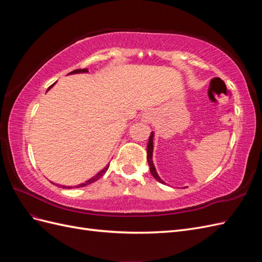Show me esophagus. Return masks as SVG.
I'll return each instance as SVG.
<instances>
[{"mask_svg": "<svg viewBox=\"0 0 262 262\" xmlns=\"http://www.w3.org/2000/svg\"><path fill=\"white\" fill-rule=\"evenodd\" d=\"M153 117H154L153 113L149 112V110H147V112H145L143 115H142V119H143V121H145V122H150V121H152L153 120Z\"/></svg>", "mask_w": 262, "mask_h": 262, "instance_id": "esophagus-1", "label": "esophagus"}]
</instances>
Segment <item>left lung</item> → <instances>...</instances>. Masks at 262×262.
I'll use <instances>...</instances> for the list:
<instances>
[{"mask_svg":"<svg viewBox=\"0 0 262 262\" xmlns=\"http://www.w3.org/2000/svg\"><path fill=\"white\" fill-rule=\"evenodd\" d=\"M153 137H154V134L152 132V133H150L149 139H148V143H147V162H148V165H149V171L157 181L162 182V184H165V182L160 178V176L157 175L155 166L153 164V160H152V156H153Z\"/></svg>","mask_w":262,"mask_h":262,"instance_id":"left-lung-1","label":"left lung"}]
</instances>
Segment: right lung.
Listing matches in <instances>:
<instances>
[{
	"label": "right lung",
	"instance_id": "1",
	"mask_svg": "<svg viewBox=\"0 0 262 262\" xmlns=\"http://www.w3.org/2000/svg\"><path fill=\"white\" fill-rule=\"evenodd\" d=\"M85 72H87V69H77V70H74V71H72V72H71L70 74H75V73H85ZM53 86V84L49 87L48 90H50L51 87ZM108 167L109 166H106V167L102 169L101 171H99L96 176H94V177H92L90 180H87V181H85L84 184H81V185H78V186H75L74 188H80V187H84V186H87V185H91V184H93V182H95V181H97L99 178H101L102 176H104V173L107 171V169H108ZM62 188H68V189H71L72 187H67V186H61Z\"/></svg>",
	"mask_w": 262,
	"mask_h": 262
}]
</instances>
